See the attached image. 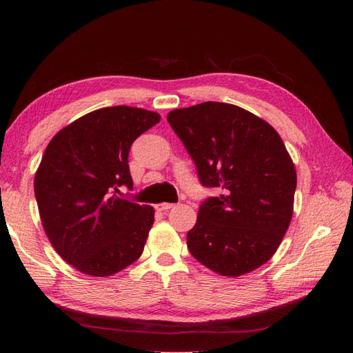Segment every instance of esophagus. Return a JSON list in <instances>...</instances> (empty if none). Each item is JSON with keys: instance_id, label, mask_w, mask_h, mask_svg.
<instances>
[{"instance_id": "1", "label": "esophagus", "mask_w": 353, "mask_h": 353, "mask_svg": "<svg viewBox=\"0 0 353 353\" xmlns=\"http://www.w3.org/2000/svg\"><path fill=\"white\" fill-rule=\"evenodd\" d=\"M172 206H174L172 203H157V205H154V209L159 212H165V211H168V209H171Z\"/></svg>"}]
</instances>
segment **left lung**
<instances>
[{
    "instance_id": "obj_1",
    "label": "left lung",
    "mask_w": 353,
    "mask_h": 353,
    "mask_svg": "<svg viewBox=\"0 0 353 353\" xmlns=\"http://www.w3.org/2000/svg\"><path fill=\"white\" fill-rule=\"evenodd\" d=\"M205 188L186 244L205 267L241 276L273 256L287 232L297 185L283 141L264 119L228 103L206 101L168 117Z\"/></svg>"
}]
</instances>
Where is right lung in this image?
Segmentation results:
<instances>
[{
    "label": "right lung",
    "instance_id": "1",
    "mask_svg": "<svg viewBox=\"0 0 353 353\" xmlns=\"http://www.w3.org/2000/svg\"><path fill=\"white\" fill-rule=\"evenodd\" d=\"M161 121L129 106L94 110L66 125L45 148L34 196L50 243L79 272L106 277L137 261L154 209L119 197L132 191L133 141Z\"/></svg>",
    "mask_w": 353,
    "mask_h": 353
}]
</instances>
